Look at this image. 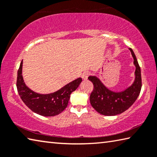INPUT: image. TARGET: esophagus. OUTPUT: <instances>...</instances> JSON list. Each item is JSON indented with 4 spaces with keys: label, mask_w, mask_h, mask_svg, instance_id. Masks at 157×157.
Returning a JSON list of instances; mask_svg holds the SVG:
<instances>
[{
    "label": "esophagus",
    "mask_w": 157,
    "mask_h": 157,
    "mask_svg": "<svg viewBox=\"0 0 157 157\" xmlns=\"http://www.w3.org/2000/svg\"><path fill=\"white\" fill-rule=\"evenodd\" d=\"M89 75H90L89 71H84V72L82 73V79H86L87 78H88V77H89Z\"/></svg>",
    "instance_id": "34e87169"
}]
</instances>
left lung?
<instances>
[{"instance_id":"left-lung-1","label":"left lung","mask_w":157,"mask_h":157,"mask_svg":"<svg viewBox=\"0 0 157 157\" xmlns=\"http://www.w3.org/2000/svg\"><path fill=\"white\" fill-rule=\"evenodd\" d=\"M136 66L135 81L125 91L115 93L105 87L99 79L89 76L88 79L94 84V90L90 95V102L98 113L105 116H115L128 109L134 104L140 94L142 86L141 73L139 63L132 48H129Z\"/></svg>"}]
</instances>
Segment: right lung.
<instances>
[{"mask_svg": "<svg viewBox=\"0 0 157 157\" xmlns=\"http://www.w3.org/2000/svg\"><path fill=\"white\" fill-rule=\"evenodd\" d=\"M22 66L23 61L17 73L18 95L29 109L43 116H54L62 113L67 107L71 94L75 91L82 82V78H78L52 94H39L33 91L25 85L22 76Z\"/></svg>", "mask_w": 157, "mask_h": 157, "instance_id": "1", "label": "right lung"}]
</instances>
